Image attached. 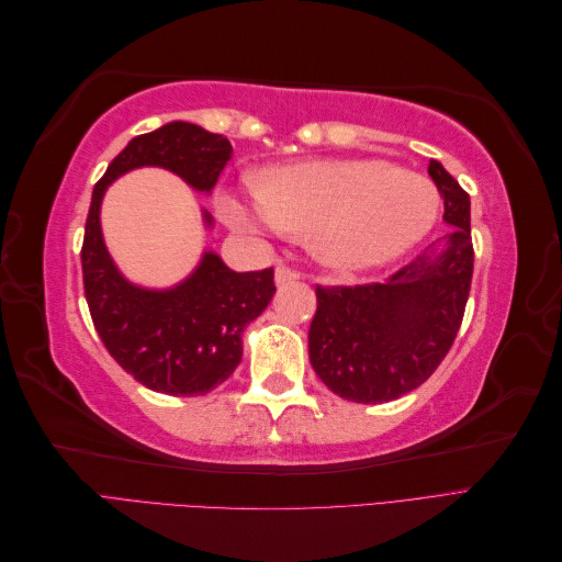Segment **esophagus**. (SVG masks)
Wrapping results in <instances>:
<instances>
[{
    "mask_svg": "<svg viewBox=\"0 0 562 562\" xmlns=\"http://www.w3.org/2000/svg\"><path fill=\"white\" fill-rule=\"evenodd\" d=\"M274 279H277V285L295 283V281H300V271H297V269H293V267H288V265H277Z\"/></svg>",
    "mask_w": 562,
    "mask_h": 562,
    "instance_id": "esophagus-1",
    "label": "esophagus"
}]
</instances>
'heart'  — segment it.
I'll return each mask as SVG.
<instances>
[{"instance_id": "obj_1", "label": "heart", "mask_w": 562, "mask_h": 562, "mask_svg": "<svg viewBox=\"0 0 562 562\" xmlns=\"http://www.w3.org/2000/svg\"><path fill=\"white\" fill-rule=\"evenodd\" d=\"M438 203L427 176L384 159L274 166L246 194L217 196L227 223L307 239L314 258L342 274L398 260L429 234Z\"/></svg>"}]
</instances>
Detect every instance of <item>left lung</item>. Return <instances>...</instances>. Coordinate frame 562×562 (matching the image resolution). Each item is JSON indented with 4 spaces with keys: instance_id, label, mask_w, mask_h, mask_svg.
<instances>
[{
    "instance_id": "8db88e82",
    "label": "left lung",
    "mask_w": 562,
    "mask_h": 562,
    "mask_svg": "<svg viewBox=\"0 0 562 562\" xmlns=\"http://www.w3.org/2000/svg\"><path fill=\"white\" fill-rule=\"evenodd\" d=\"M429 176L452 227L446 248L422 255L382 283L316 285L310 361L337 396L386 403L427 382L446 359L473 277L469 194L438 161Z\"/></svg>"
}]
</instances>
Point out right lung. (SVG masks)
I'll use <instances>...</instances> for the list:
<instances>
[{
  "label": "right lung",
  "instance_id": "obj_1",
  "mask_svg": "<svg viewBox=\"0 0 562 562\" xmlns=\"http://www.w3.org/2000/svg\"><path fill=\"white\" fill-rule=\"evenodd\" d=\"M232 157L227 138L196 124L171 122L133 138L93 187L83 229V295L93 326L112 359L151 391L203 396L241 363V333L277 293L274 269L234 271L213 250L168 291H149L124 279L100 229L108 184L140 166H159L196 192H211ZM206 225L213 217L203 211Z\"/></svg>",
  "mask_w": 562,
  "mask_h": 562
}]
</instances>
